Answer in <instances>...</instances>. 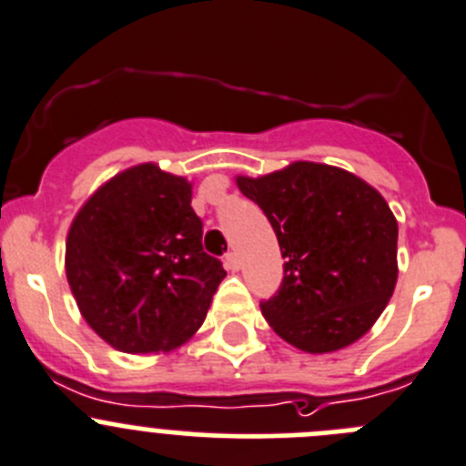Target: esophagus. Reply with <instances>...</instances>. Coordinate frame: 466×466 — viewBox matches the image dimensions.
<instances>
[{
    "instance_id": "obj_1",
    "label": "esophagus",
    "mask_w": 466,
    "mask_h": 466,
    "mask_svg": "<svg viewBox=\"0 0 466 466\" xmlns=\"http://www.w3.org/2000/svg\"><path fill=\"white\" fill-rule=\"evenodd\" d=\"M225 267H228V271H238V255L237 253L225 255Z\"/></svg>"
}]
</instances>
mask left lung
Instances as JSON below:
<instances>
[{"instance_id": "left-lung-1", "label": "left lung", "mask_w": 466, "mask_h": 466, "mask_svg": "<svg viewBox=\"0 0 466 466\" xmlns=\"http://www.w3.org/2000/svg\"><path fill=\"white\" fill-rule=\"evenodd\" d=\"M259 204L285 258L262 315L308 354H329L370 331L398 280V220L356 174L297 160L267 177H237Z\"/></svg>"}]
</instances>
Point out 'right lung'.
Returning <instances> with one entry per match:
<instances>
[{
	"instance_id": "1",
	"label": "right lung",
	"mask_w": 466,
	"mask_h": 466,
	"mask_svg": "<svg viewBox=\"0 0 466 466\" xmlns=\"http://www.w3.org/2000/svg\"><path fill=\"white\" fill-rule=\"evenodd\" d=\"M184 177L142 163L96 190L66 237V278L86 324L126 354L195 336L225 273L204 253Z\"/></svg>"
}]
</instances>
